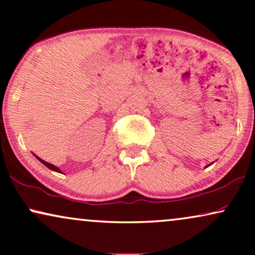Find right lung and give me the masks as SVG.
<instances>
[{
	"label": "right lung",
	"instance_id": "obj_1",
	"mask_svg": "<svg viewBox=\"0 0 255 255\" xmlns=\"http://www.w3.org/2000/svg\"><path fill=\"white\" fill-rule=\"evenodd\" d=\"M36 157H37V159H38V160L40 161V162H42L44 165H46V167H47L48 169H51V170H54V171H56V172H61V171H60V169H59L58 167H55V165L48 163V162H46V161H44V160H42V159H39L38 156H36Z\"/></svg>",
	"mask_w": 255,
	"mask_h": 255
}]
</instances>
